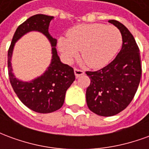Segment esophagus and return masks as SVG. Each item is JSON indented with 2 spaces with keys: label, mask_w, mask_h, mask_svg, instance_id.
I'll use <instances>...</instances> for the list:
<instances>
[{
  "label": "esophagus",
  "mask_w": 149,
  "mask_h": 149,
  "mask_svg": "<svg viewBox=\"0 0 149 149\" xmlns=\"http://www.w3.org/2000/svg\"><path fill=\"white\" fill-rule=\"evenodd\" d=\"M74 73L76 77L78 78L80 76H82V75L84 74V72L82 71V70H80V69H77V68H75L74 69Z\"/></svg>",
  "instance_id": "34e87169"
}]
</instances>
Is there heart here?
<instances>
[{
    "instance_id": "1",
    "label": "heart",
    "mask_w": 149,
    "mask_h": 149,
    "mask_svg": "<svg viewBox=\"0 0 149 149\" xmlns=\"http://www.w3.org/2000/svg\"><path fill=\"white\" fill-rule=\"evenodd\" d=\"M121 43V33L115 26L86 24L71 29L67 33V38L59 39L58 46L65 61H71L81 49L85 63L91 68H97L112 60Z\"/></svg>"
}]
</instances>
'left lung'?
<instances>
[{"label":"left lung","instance_id":"1","mask_svg":"<svg viewBox=\"0 0 149 149\" xmlns=\"http://www.w3.org/2000/svg\"><path fill=\"white\" fill-rule=\"evenodd\" d=\"M109 23L122 36V48L110 64L96 72H86L90 85L86 90L88 109L97 115L111 116L127 108L141 81L140 50L134 37L125 25L115 20Z\"/></svg>","mask_w":149,"mask_h":149}]
</instances>
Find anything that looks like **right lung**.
<instances>
[{
    "label": "right lung",
    "instance_id": "add662e5",
    "mask_svg": "<svg viewBox=\"0 0 149 149\" xmlns=\"http://www.w3.org/2000/svg\"><path fill=\"white\" fill-rule=\"evenodd\" d=\"M53 18L48 15L37 14L27 19L17 29L8 52V77L12 87L25 106L39 113H49L61 109L66 91L75 81L73 68L61 61L56 49V39L49 33V24ZM33 31L42 33L49 40L52 47V59L41 76L30 81H23L12 72L11 56L15 42Z\"/></svg>",
    "mask_w": 149,
    "mask_h": 149
}]
</instances>
